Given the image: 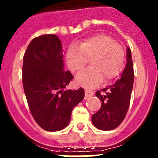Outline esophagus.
<instances>
[{"label": "esophagus", "instance_id": "esophagus-1", "mask_svg": "<svg viewBox=\"0 0 158 158\" xmlns=\"http://www.w3.org/2000/svg\"><path fill=\"white\" fill-rule=\"evenodd\" d=\"M93 96V92L91 91L90 89H85V99L87 100V99H89V97H91V96Z\"/></svg>", "mask_w": 158, "mask_h": 158}]
</instances>
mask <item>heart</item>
Returning <instances> with one entry per match:
<instances>
[{
  "label": "heart",
  "mask_w": 158,
  "mask_h": 158,
  "mask_svg": "<svg viewBox=\"0 0 158 158\" xmlns=\"http://www.w3.org/2000/svg\"><path fill=\"white\" fill-rule=\"evenodd\" d=\"M125 54L122 46L112 38L103 34L95 35L68 48L65 60L72 72L84 69L90 59V67L76 77L81 85L95 87L104 81H110L123 69Z\"/></svg>",
  "instance_id": "heart-1"
}]
</instances>
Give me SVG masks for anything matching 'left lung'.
<instances>
[{
	"instance_id": "left-lung-1",
	"label": "left lung",
	"mask_w": 158,
	"mask_h": 158,
	"mask_svg": "<svg viewBox=\"0 0 158 158\" xmlns=\"http://www.w3.org/2000/svg\"><path fill=\"white\" fill-rule=\"evenodd\" d=\"M134 84L131 51L127 47V63L120 77L115 83L96 93L101 100V107L92 116L93 125L102 131L118 127L128 111Z\"/></svg>"
}]
</instances>
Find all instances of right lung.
I'll return each mask as SVG.
<instances>
[{
	"label": "right lung",
	"instance_id": "obj_1",
	"mask_svg": "<svg viewBox=\"0 0 158 158\" xmlns=\"http://www.w3.org/2000/svg\"><path fill=\"white\" fill-rule=\"evenodd\" d=\"M63 49L55 35H43L29 43L23 56V90L32 116L47 131L64 129L85 91L65 90L73 77L64 70Z\"/></svg>",
	"mask_w": 158,
	"mask_h": 158
}]
</instances>
